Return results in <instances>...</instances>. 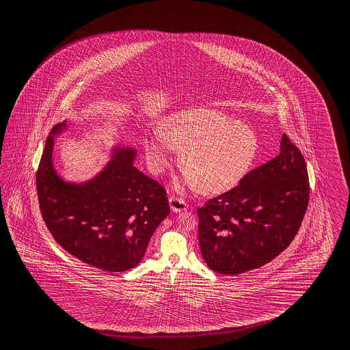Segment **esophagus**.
<instances>
[{"mask_svg":"<svg viewBox=\"0 0 350 350\" xmlns=\"http://www.w3.org/2000/svg\"><path fill=\"white\" fill-rule=\"evenodd\" d=\"M170 205L173 213H180V211H187L188 208L185 199L178 198V197H170Z\"/></svg>","mask_w":350,"mask_h":350,"instance_id":"obj_1","label":"esophagus"}]
</instances>
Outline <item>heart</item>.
Listing matches in <instances>:
<instances>
[{
    "mask_svg": "<svg viewBox=\"0 0 350 350\" xmlns=\"http://www.w3.org/2000/svg\"><path fill=\"white\" fill-rule=\"evenodd\" d=\"M159 137L145 144L152 170L163 172L170 165L168 146L182 152L180 168L204 194H220L235 187L258 154V136L249 126L205 107L168 116L161 124Z\"/></svg>",
    "mask_w": 350,
    "mask_h": 350,
    "instance_id": "b5f03b06",
    "label": "heart"
}]
</instances>
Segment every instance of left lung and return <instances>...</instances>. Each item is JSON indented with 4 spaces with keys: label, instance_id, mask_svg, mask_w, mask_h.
I'll return each instance as SVG.
<instances>
[{
    "label": "left lung",
    "instance_id": "8db88e82",
    "mask_svg": "<svg viewBox=\"0 0 350 350\" xmlns=\"http://www.w3.org/2000/svg\"><path fill=\"white\" fill-rule=\"evenodd\" d=\"M310 199L304 156L284 133L280 154L198 209L199 245L223 275L258 269L295 239Z\"/></svg>",
    "mask_w": 350,
    "mask_h": 350
}]
</instances>
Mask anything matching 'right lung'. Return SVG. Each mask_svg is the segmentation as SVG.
Instances as JSON below:
<instances>
[{"mask_svg": "<svg viewBox=\"0 0 350 350\" xmlns=\"http://www.w3.org/2000/svg\"><path fill=\"white\" fill-rule=\"evenodd\" d=\"M66 129V121L52 129L36 176L46 228L85 264L110 272L133 269L171 211L165 188L133 165L131 147L113 148L111 159L90 180L66 182L53 165L54 136Z\"/></svg>", "mask_w": 350, "mask_h": 350, "instance_id": "1", "label": "right lung"}]
</instances>
